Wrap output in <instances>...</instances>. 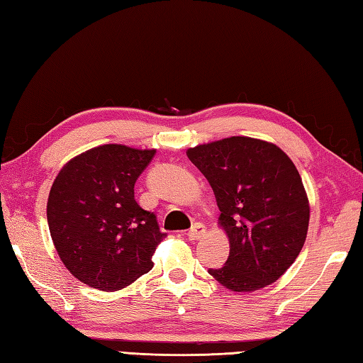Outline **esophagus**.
Masks as SVG:
<instances>
[{
  "instance_id": "obj_1",
  "label": "esophagus",
  "mask_w": 363,
  "mask_h": 363,
  "mask_svg": "<svg viewBox=\"0 0 363 363\" xmlns=\"http://www.w3.org/2000/svg\"><path fill=\"white\" fill-rule=\"evenodd\" d=\"M206 233V227L203 223H196L194 227H192L189 231H188V239L189 240H199L200 238H203Z\"/></svg>"
}]
</instances>
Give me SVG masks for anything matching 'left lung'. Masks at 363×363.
Wrapping results in <instances>:
<instances>
[{
	"label": "left lung",
	"instance_id": "left-lung-1",
	"mask_svg": "<svg viewBox=\"0 0 363 363\" xmlns=\"http://www.w3.org/2000/svg\"><path fill=\"white\" fill-rule=\"evenodd\" d=\"M186 154L211 184L230 240L227 262L209 275L231 292L275 283L309 228V199L294 161L277 144L250 136L199 144Z\"/></svg>",
	"mask_w": 363,
	"mask_h": 363
}]
</instances>
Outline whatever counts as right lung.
<instances>
[{
  "label": "right lung",
  "mask_w": 363,
  "mask_h": 363,
  "mask_svg": "<svg viewBox=\"0 0 363 363\" xmlns=\"http://www.w3.org/2000/svg\"><path fill=\"white\" fill-rule=\"evenodd\" d=\"M155 149L104 144L60 169L46 205L55 250L69 273L104 292L132 284L166 238L157 216L135 200V182Z\"/></svg>",
  "instance_id": "right-lung-1"
}]
</instances>
